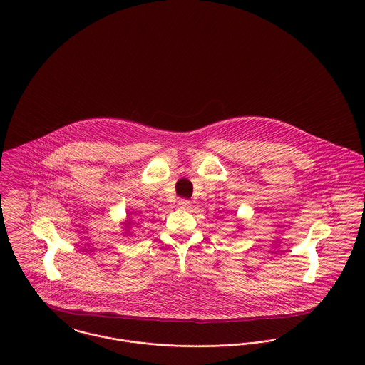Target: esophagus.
<instances>
[{
    "mask_svg": "<svg viewBox=\"0 0 365 365\" xmlns=\"http://www.w3.org/2000/svg\"><path fill=\"white\" fill-rule=\"evenodd\" d=\"M178 207L180 208H188L190 207V201L185 200V198H181V200H178Z\"/></svg>",
    "mask_w": 365,
    "mask_h": 365,
    "instance_id": "esophagus-1",
    "label": "esophagus"
}]
</instances>
